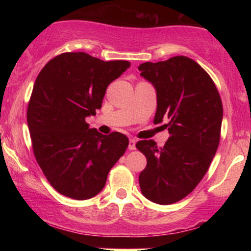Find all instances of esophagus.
I'll list each match as a JSON object with an SVG mask.
<instances>
[{"instance_id": "esophagus-1", "label": "esophagus", "mask_w": 251, "mask_h": 251, "mask_svg": "<svg viewBox=\"0 0 251 251\" xmlns=\"http://www.w3.org/2000/svg\"><path fill=\"white\" fill-rule=\"evenodd\" d=\"M135 143H137V140L133 139V138H132V139H129L128 149L129 150H135Z\"/></svg>"}]
</instances>
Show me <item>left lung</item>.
Wrapping results in <instances>:
<instances>
[{
  "instance_id": "8db88e82",
  "label": "left lung",
  "mask_w": 251,
  "mask_h": 251,
  "mask_svg": "<svg viewBox=\"0 0 251 251\" xmlns=\"http://www.w3.org/2000/svg\"><path fill=\"white\" fill-rule=\"evenodd\" d=\"M140 75L154 86V124L163 123L170 138L163 148L140 140L137 149L148 165L139 175L142 194L157 204L176 203L186 197L208 171L221 138L223 106L212 79L186 56L144 62Z\"/></svg>"
}]
</instances>
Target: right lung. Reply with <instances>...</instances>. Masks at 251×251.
I'll list each match as a JSON object with an SVG mask.
<instances>
[{"label": "right lung", "mask_w": 251, "mask_h": 251, "mask_svg": "<svg viewBox=\"0 0 251 251\" xmlns=\"http://www.w3.org/2000/svg\"><path fill=\"white\" fill-rule=\"evenodd\" d=\"M129 65L102 61L83 51L62 53L37 75L27 123L36 162L59 194L77 201L94 197L125 153V134L103 135L89 128L85 119L96 116L107 86Z\"/></svg>", "instance_id": "1"}]
</instances>
